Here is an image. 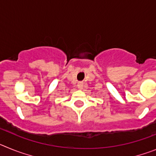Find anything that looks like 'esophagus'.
I'll return each instance as SVG.
<instances>
[{"mask_svg":"<svg viewBox=\"0 0 156 156\" xmlns=\"http://www.w3.org/2000/svg\"><path fill=\"white\" fill-rule=\"evenodd\" d=\"M77 87H78V88H79L80 90H82L83 87V83L79 82L77 83Z\"/></svg>","mask_w":156,"mask_h":156,"instance_id":"esophagus-1","label":"esophagus"}]
</instances>
